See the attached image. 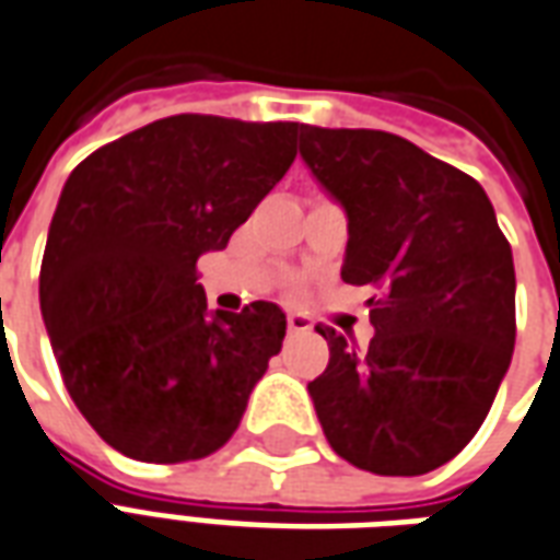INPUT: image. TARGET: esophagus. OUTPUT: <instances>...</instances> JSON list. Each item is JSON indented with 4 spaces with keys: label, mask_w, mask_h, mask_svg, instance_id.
<instances>
[{
    "label": "esophagus",
    "mask_w": 560,
    "mask_h": 560,
    "mask_svg": "<svg viewBox=\"0 0 560 560\" xmlns=\"http://www.w3.org/2000/svg\"><path fill=\"white\" fill-rule=\"evenodd\" d=\"M285 328H289V334H307L310 319L304 313H289V316H285Z\"/></svg>",
    "instance_id": "obj_1"
}]
</instances>
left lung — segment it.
<instances>
[{"mask_svg": "<svg viewBox=\"0 0 560 560\" xmlns=\"http://www.w3.org/2000/svg\"><path fill=\"white\" fill-rule=\"evenodd\" d=\"M349 218L342 280L373 285L366 349L334 328L310 382L325 439L373 475L451 463L487 420L516 342L513 253L483 187L385 130L301 128Z\"/></svg>", "mask_w": 560, "mask_h": 560, "instance_id": "1", "label": "left lung"}]
</instances>
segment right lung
<instances>
[{
  "label": "right lung",
  "mask_w": 560,
  "mask_h": 560,
  "mask_svg": "<svg viewBox=\"0 0 560 560\" xmlns=\"http://www.w3.org/2000/svg\"><path fill=\"white\" fill-rule=\"evenodd\" d=\"M298 121L158 118L65 182L40 262V313L65 387L118 453L190 463L238 430L280 352L283 310L206 313L196 262L295 161Z\"/></svg>",
  "instance_id": "1"
}]
</instances>
